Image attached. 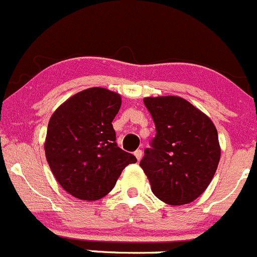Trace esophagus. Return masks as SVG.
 <instances>
[{"instance_id":"esophagus-1","label":"esophagus","mask_w":257,"mask_h":257,"mask_svg":"<svg viewBox=\"0 0 257 257\" xmlns=\"http://www.w3.org/2000/svg\"><path fill=\"white\" fill-rule=\"evenodd\" d=\"M134 155H135V157L137 159V161H140V160H141V157H142V151H141V150H136V151L134 152Z\"/></svg>"}]
</instances>
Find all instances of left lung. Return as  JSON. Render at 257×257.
Returning <instances> with one entry per match:
<instances>
[{
	"label": "left lung",
	"instance_id": "8db88e82",
	"mask_svg": "<svg viewBox=\"0 0 257 257\" xmlns=\"http://www.w3.org/2000/svg\"><path fill=\"white\" fill-rule=\"evenodd\" d=\"M156 137L140 166L155 196L180 206L195 201L211 182L221 156L211 118L179 96L145 97Z\"/></svg>",
	"mask_w": 257,
	"mask_h": 257
}]
</instances>
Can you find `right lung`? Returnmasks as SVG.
I'll return each mask as SVG.
<instances>
[{
  "instance_id": "add662e5",
  "label": "right lung",
  "mask_w": 257,
  "mask_h": 257,
  "mask_svg": "<svg viewBox=\"0 0 257 257\" xmlns=\"http://www.w3.org/2000/svg\"><path fill=\"white\" fill-rule=\"evenodd\" d=\"M121 102L120 93L86 88L61 103L48 121L46 160L61 187L76 199H102L122 170L137 161L115 142L112 121Z\"/></svg>"
}]
</instances>
